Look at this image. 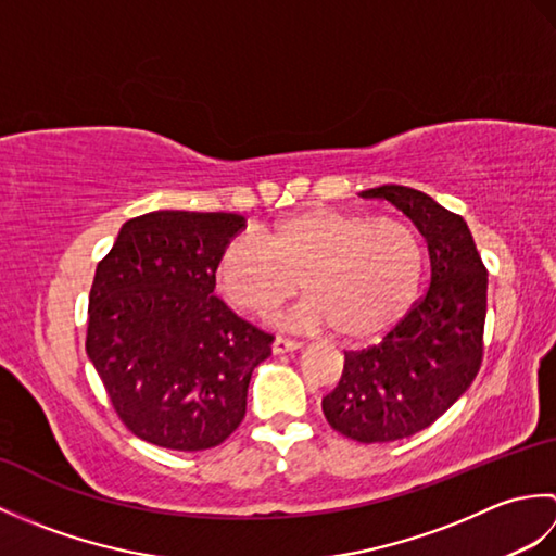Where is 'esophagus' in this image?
<instances>
[{
	"label": "esophagus",
	"mask_w": 556,
	"mask_h": 556,
	"mask_svg": "<svg viewBox=\"0 0 556 556\" xmlns=\"http://www.w3.org/2000/svg\"><path fill=\"white\" fill-rule=\"evenodd\" d=\"M301 346H303L301 341L287 339V337H275V341H271V351H275V353H289V351H296Z\"/></svg>",
	"instance_id": "obj_1"
}]
</instances>
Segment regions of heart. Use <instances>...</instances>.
<instances>
[{
  "label": "heart",
  "mask_w": 556,
  "mask_h": 556,
  "mask_svg": "<svg viewBox=\"0 0 556 556\" xmlns=\"http://www.w3.org/2000/svg\"><path fill=\"white\" fill-rule=\"evenodd\" d=\"M420 277L422 241L413 224L327 205L291 212L263 239L233 236L217 263L219 291L236 308L269 315L303 287L311 296L289 323L332 325L346 341L392 327L410 308Z\"/></svg>",
  "instance_id": "1"
}]
</instances>
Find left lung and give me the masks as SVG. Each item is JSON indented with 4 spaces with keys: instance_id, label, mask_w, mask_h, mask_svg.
I'll list each match as a JSON object with an SVG mask.
<instances>
[{
    "instance_id": "left-lung-1",
    "label": "left lung",
    "mask_w": 556,
    "mask_h": 556,
    "mask_svg": "<svg viewBox=\"0 0 556 556\" xmlns=\"http://www.w3.org/2000/svg\"><path fill=\"white\" fill-rule=\"evenodd\" d=\"M382 198L428 243L430 289L380 344L344 353L339 384L323 399L327 422L363 444L396 442L428 428L476 380L488 315V269L468 224L428 193L387 184Z\"/></svg>"
}]
</instances>
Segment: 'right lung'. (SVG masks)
<instances>
[{
    "instance_id": "add662e5",
    "label": "right lung",
    "mask_w": 556,
    "mask_h": 556,
    "mask_svg": "<svg viewBox=\"0 0 556 556\" xmlns=\"http://www.w3.org/2000/svg\"><path fill=\"white\" fill-rule=\"evenodd\" d=\"M243 227L233 212H148L100 260L86 351L140 440L203 452L245 416L248 382L275 337L215 296L222 248Z\"/></svg>"
}]
</instances>
